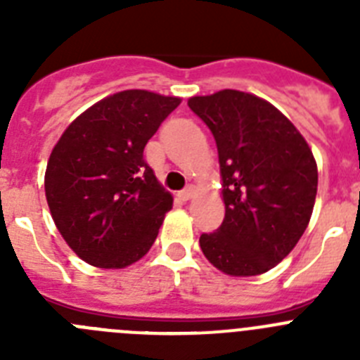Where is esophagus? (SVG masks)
Instances as JSON below:
<instances>
[{"mask_svg": "<svg viewBox=\"0 0 360 360\" xmlns=\"http://www.w3.org/2000/svg\"><path fill=\"white\" fill-rule=\"evenodd\" d=\"M193 195H195V189H193V187H186V189L184 191H180V193H178V196H180V200H184V202H187V200H191L193 198Z\"/></svg>", "mask_w": 360, "mask_h": 360, "instance_id": "1", "label": "esophagus"}]
</instances>
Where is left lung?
<instances>
[{
	"mask_svg": "<svg viewBox=\"0 0 360 360\" xmlns=\"http://www.w3.org/2000/svg\"><path fill=\"white\" fill-rule=\"evenodd\" d=\"M189 108L216 141L225 218L200 236L209 262L229 276L278 265L308 227L317 165L303 135L263 98L238 90L191 97Z\"/></svg>",
	"mask_w": 360,
	"mask_h": 360,
	"instance_id": "left-lung-1",
	"label": "left lung"
}]
</instances>
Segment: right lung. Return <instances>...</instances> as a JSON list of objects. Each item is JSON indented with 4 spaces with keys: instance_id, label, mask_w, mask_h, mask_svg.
<instances>
[{
    "instance_id": "add662e5",
    "label": "right lung",
    "mask_w": 360,
    "mask_h": 360,
    "mask_svg": "<svg viewBox=\"0 0 360 360\" xmlns=\"http://www.w3.org/2000/svg\"><path fill=\"white\" fill-rule=\"evenodd\" d=\"M180 104L146 90L98 101L52 149L44 193L70 249L98 269H124L155 243L173 196L158 184L144 148Z\"/></svg>"
}]
</instances>
